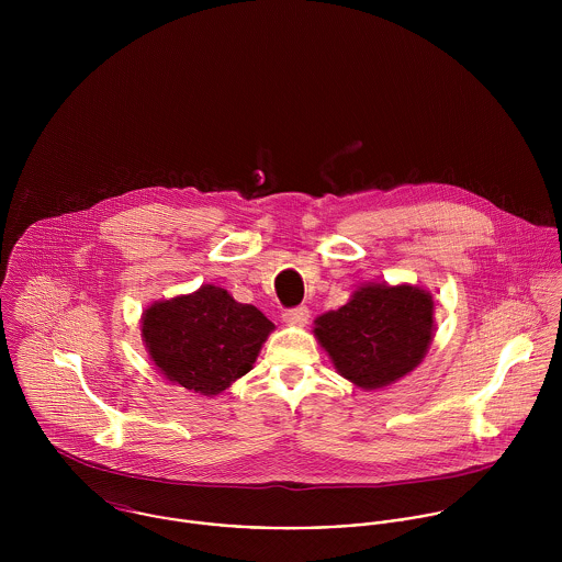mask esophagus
<instances>
[{
	"label": "esophagus",
	"mask_w": 562,
	"mask_h": 562,
	"mask_svg": "<svg viewBox=\"0 0 562 562\" xmlns=\"http://www.w3.org/2000/svg\"><path fill=\"white\" fill-rule=\"evenodd\" d=\"M283 321L290 326H305L310 322V310L307 307H296V310H288L283 314Z\"/></svg>",
	"instance_id": "1"
}]
</instances>
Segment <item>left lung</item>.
Here are the masks:
<instances>
[{
  "instance_id": "8db88e82",
  "label": "left lung",
  "mask_w": 562,
  "mask_h": 562,
  "mask_svg": "<svg viewBox=\"0 0 562 562\" xmlns=\"http://www.w3.org/2000/svg\"><path fill=\"white\" fill-rule=\"evenodd\" d=\"M314 335L339 376L366 392L383 390L424 361L435 301L411 283H363L346 305L314 321Z\"/></svg>"
}]
</instances>
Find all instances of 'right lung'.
Instances as JSON below:
<instances>
[{
  "instance_id": "obj_1",
  "label": "right lung",
  "mask_w": 562,
  "mask_h": 562,
  "mask_svg": "<svg viewBox=\"0 0 562 562\" xmlns=\"http://www.w3.org/2000/svg\"><path fill=\"white\" fill-rule=\"evenodd\" d=\"M274 324L225 288L151 303L140 318L143 344L161 376L201 396H218L259 357Z\"/></svg>"
}]
</instances>
